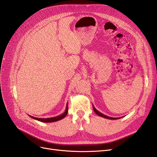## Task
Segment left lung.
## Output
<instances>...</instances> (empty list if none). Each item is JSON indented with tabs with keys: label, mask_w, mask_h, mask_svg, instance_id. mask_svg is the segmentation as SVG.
<instances>
[{
	"label": "left lung",
	"mask_w": 157,
	"mask_h": 157,
	"mask_svg": "<svg viewBox=\"0 0 157 157\" xmlns=\"http://www.w3.org/2000/svg\"><path fill=\"white\" fill-rule=\"evenodd\" d=\"M93 108H94V111L95 113L96 114H97V115H98L99 116H101V117H102L106 118V119H119V118H113V117H108V116H106V115H103V114H102V113H100V112H99L98 111L96 110V109H95V108L94 107Z\"/></svg>",
	"instance_id": "8db88e82"
}]
</instances>
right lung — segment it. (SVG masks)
I'll return each instance as SVG.
<instances>
[{"label":"right lung","instance_id":"right-lung-1","mask_svg":"<svg viewBox=\"0 0 157 157\" xmlns=\"http://www.w3.org/2000/svg\"><path fill=\"white\" fill-rule=\"evenodd\" d=\"M67 111H68V107H67V106H66V110L65 111V112L62 115H58L57 117H52V118H47V119H41V118H37V117H30L32 118H33L34 119H36L39 121H41V122H45V123H51V122H54V121H59L60 119H62L63 118H64L66 117L67 114Z\"/></svg>","mask_w":157,"mask_h":157}]
</instances>
